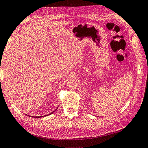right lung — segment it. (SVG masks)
Segmentation results:
<instances>
[{"label":"right lung","instance_id":"1","mask_svg":"<svg viewBox=\"0 0 148 148\" xmlns=\"http://www.w3.org/2000/svg\"><path fill=\"white\" fill-rule=\"evenodd\" d=\"M57 109L56 110H57ZM56 110H54V111H53V112H51V113H50V114H49V115H50V114H51V113H53V112H56ZM47 116V115H44V116ZM32 117H35V116H32ZM36 117H38V118H39V116H36ZM40 117H42V116H40Z\"/></svg>","mask_w":148,"mask_h":148}]
</instances>
